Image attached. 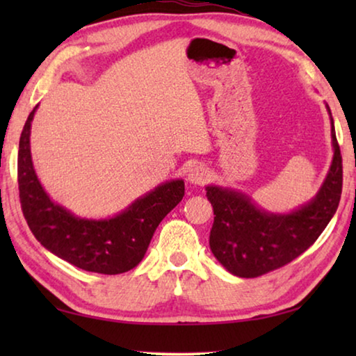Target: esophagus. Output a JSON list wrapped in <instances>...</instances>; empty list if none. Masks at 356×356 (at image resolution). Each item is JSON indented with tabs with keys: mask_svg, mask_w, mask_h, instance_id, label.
<instances>
[{
	"mask_svg": "<svg viewBox=\"0 0 356 356\" xmlns=\"http://www.w3.org/2000/svg\"><path fill=\"white\" fill-rule=\"evenodd\" d=\"M210 174L204 165H193L188 171V182L193 185H204L209 180Z\"/></svg>",
	"mask_w": 356,
	"mask_h": 356,
	"instance_id": "obj_1",
	"label": "esophagus"
}]
</instances>
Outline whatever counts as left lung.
<instances>
[{
	"instance_id": "obj_1",
	"label": "left lung",
	"mask_w": 356,
	"mask_h": 356,
	"mask_svg": "<svg viewBox=\"0 0 356 356\" xmlns=\"http://www.w3.org/2000/svg\"><path fill=\"white\" fill-rule=\"evenodd\" d=\"M331 141L334 155L321 190L314 200L291 213L265 212L243 193L206 186L215 215L210 250L229 273L257 278L272 272L297 259L323 232L336 213L342 193V156L333 118Z\"/></svg>"
}]
</instances>
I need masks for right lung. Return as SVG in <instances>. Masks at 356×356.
I'll use <instances>...</instances> for the list:
<instances>
[{
	"label": "right lung",
	"mask_w": 356,
	"mask_h": 356,
	"mask_svg": "<svg viewBox=\"0 0 356 356\" xmlns=\"http://www.w3.org/2000/svg\"><path fill=\"white\" fill-rule=\"evenodd\" d=\"M38 106L29 113L19 144V191L23 215L40 245L86 272L119 275L143 261L156 226L182 201L184 180L161 184L106 220L78 218L55 204L35 176L29 135Z\"/></svg>",
	"instance_id": "right-lung-1"
}]
</instances>
